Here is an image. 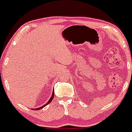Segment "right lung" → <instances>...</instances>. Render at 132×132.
<instances>
[{
	"instance_id": "right-lung-1",
	"label": "right lung",
	"mask_w": 132,
	"mask_h": 132,
	"mask_svg": "<svg viewBox=\"0 0 132 132\" xmlns=\"http://www.w3.org/2000/svg\"><path fill=\"white\" fill-rule=\"evenodd\" d=\"M54 89L53 90L52 94V96L50 97V100H49L48 101V102H47V103H46V104L44 105H43V106H42V107H39V108H37V109H32V110H40V109H43V108L45 107V106H46V105H48L49 103H50V102H51L52 101L53 98H54Z\"/></svg>"
}]
</instances>
